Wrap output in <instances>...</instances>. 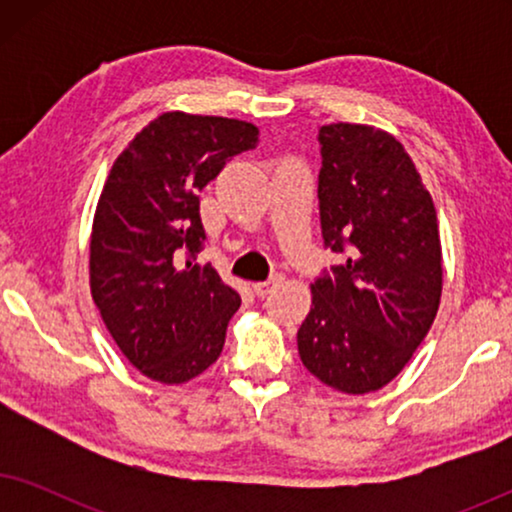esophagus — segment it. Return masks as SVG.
Returning a JSON list of instances; mask_svg holds the SVG:
<instances>
[{"instance_id": "esophagus-1", "label": "esophagus", "mask_w": 512, "mask_h": 512, "mask_svg": "<svg viewBox=\"0 0 512 512\" xmlns=\"http://www.w3.org/2000/svg\"><path fill=\"white\" fill-rule=\"evenodd\" d=\"M282 282V277H272V279H268V282H256V284H251V289H254V293L258 298H265L268 296V293L275 289V286Z\"/></svg>"}]
</instances>
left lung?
<instances>
[{
    "mask_svg": "<svg viewBox=\"0 0 512 512\" xmlns=\"http://www.w3.org/2000/svg\"><path fill=\"white\" fill-rule=\"evenodd\" d=\"M324 244L345 256L312 289L298 328L310 373L342 394H370L405 368L443 293L438 216L415 163L373 125L319 128Z\"/></svg>",
    "mask_w": 512,
    "mask_h": 512,
    "instance_id": "obj_1",
    "label": "left lung"
}]
</instances>
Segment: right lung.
<instances>
[{
    "label": "right lung",
    "instance_id": "1",
    "mask_svg": "<svg viewBox=\"0 0 512 512\" xmlns=\"http://www.w3.org/2000/svg\"><path fill=\"white\" fill-rule=\"evenodd\" d=\"M256 142L254 123L167 111L137 132L104 181L90 291L118 349L151 380L184 384L221 356L240 293L193 261L205 240L198 195Z\"/></svg>",
    "mask_w": 512,
    "mask_h": 512
}]
</instances>
